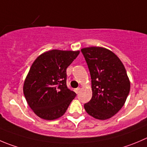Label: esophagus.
<instances>
[{"label":"esophagus","instance_id":"esophagus-1","mask_svg":"<svg viewBox=\"0 0 147 147\" xmlns=\"http://www.w3.org/2000/svg\"><path fill=\"white\" fill-rule=\"evenodd\" d=\"M74 91H75V92H76V94H78L79 92V91H80V88H79V87L76 88V89H74Z\"/></svg>","mask_w":147,"mask_h":147}]
</instances>
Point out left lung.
I'll list each match as a JSON object with an SVG mask.
<instances>
[{"label":"left lung","mask_w":147,"mask_h":147,"mask_svg":"<svg viewBox=\"0 0 147 147\" xmlns=\"http://www.w3.org/2000/svg\"><path fill=\"white\" fill-rule=\"evenodd\" d=\"M92 79V97L84 104L86 113L107 120L124 105L130 92V81L123 64L114 53L101 47L82 48Z\"/></svg>","instance_id":"left-lung-1"}]
</instances>
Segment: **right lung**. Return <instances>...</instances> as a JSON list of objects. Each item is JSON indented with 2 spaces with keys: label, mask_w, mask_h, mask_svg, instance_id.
<instances>
[{
  "label": "right lung",
  "mask_w": 147,
  "mask_h": 147,
  "mask_svg": "<svg viewBox=\"0 0 147 147\" xmlns=\"http://www.w3.org/2000/svg\"><path fill=\"white\" fill-rule=\"evenodd\" d=\"M80 51L52 50L36 58L24 83V94L37 116L52 121L63 115L76 94L66 85V68Z\"/></svg>",
  "instance_id": "add662e5"
}]
</instances>
